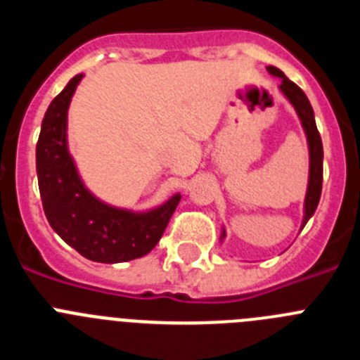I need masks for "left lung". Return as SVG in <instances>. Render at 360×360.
<instances>
[{"mask_svg":"<svg viewBox=\"0 0 360 360\" xmlns=\"http://www.w3.org/2000/svg\"><path fill=\"white\" fill-rule=\"evenodd\" d=\"M266 70H269L272 75L281 79L279 90L285 94V97H287L292 103V106L295 108L299 119H301V124H303L304 133H307L308 149H310V176H308L307 200H304V227L308 219L311 218V214L316 212L317 203H319L321 198V189H323V142H321V135L319 131H317L316 119H314V110H311V104L310 101H308L307 95H304V91L301 90L295 82H292L281 70L276 68V66H269Z\"/></svg>","mask_w":360,"mask_h":360,"instance_id":"left-lung-1","label":"left lung"}]
</instances>
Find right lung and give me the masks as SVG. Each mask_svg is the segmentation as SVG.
Returning <instances> with one entry per match:
<instances>
[{"label": "right lung", "mask_w": 360, "mask_h": 360, "mask_svg": "<svg viewBox=\"0 0 360 360\" xmlns=\"http://www.w3.org/2000/svg\"><path fill=\"white\" fill-rule=\"evenodd\" d=\"M75 75L50 103L36 148L37 182L50 227L81 256L98 263H122L146 256L160 241L180 202L174 195L148 212L110 207L79 178L66 144V115L81 82Z\"/></svg>", "instance_id": "obj_1"}]
</instances>
